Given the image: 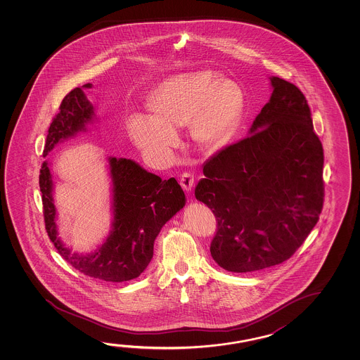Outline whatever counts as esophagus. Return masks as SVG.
<instances>
[{"label": "esophagus", "instance_id": "esophagus-1", "mask_svg": "<svg viewBox=\"0 0 360 360\" xmlns=\"http://www.w3.org/2000/svg\"><path fill=\"white\" fill-rule=\"evenodd\" d=\"M179 183H181V186H182L183 188L186 189L187 192H189V191L192 189V187H193V184H195V176H193L192 173L186 172V173H183L182 176H181Z\"/></svg>", "mask_w": 360, "mask_h": 360}]
</instances>
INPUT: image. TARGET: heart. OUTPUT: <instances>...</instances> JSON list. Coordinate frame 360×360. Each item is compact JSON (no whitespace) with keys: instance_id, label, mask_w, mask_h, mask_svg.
Returning <instances> with one entry per match:
<instances>
[{"instance_id":"obj_1","label":"heart","mask_w":360,"mask_h":360,"mask_svg":"<svg viewBox=\"0 0 360 360\" xmlns=\"http://www.w3.org/2000/svg\"><path fill=\"white\" fill-rule=\"evenodd\" d=\"M245 105V93L235 82L217 80L210 71L186 72L154 90L148 101L152 117L130 119V136L147 155L162 160L177 143L174 129L189 124L198 146L217 149L236 130Z\"/></svg>"}]
</instances>
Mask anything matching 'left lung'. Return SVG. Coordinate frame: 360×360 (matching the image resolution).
Returning a JSON list of instances; mask_svg holds the SVG:
<instances>
[{
    "mask_svg": "<svg viewBox=\"0 0 360 360\" xmlns=\"http://www.w3.org/2000/svg\"><path fill=\"white\" fill-rule=\"evenodd\" d=\"M271 85L251 136L207 160L195 187L217 222L210 251L227 271H259L290 259L323 211L324 150L307 98L280 77Z\"/></svg>",
    "mask_w": 360,
    "mask_h": 360,
    "instance_id": "8db88e82",
    "label": "left lung"
}]
</instances>
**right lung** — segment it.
Listing matches in <instances>:
<instances>
[{"instance_id":"obj_1","label":"right lung","mask_w":360,"mask_h":360,"mask_svg":"<svg viewBox=\"0 0 360 360\" xmlns=\"http://www.w3.org/2000/svg\"><path fill=\"white\" fill-rule=\"evenodd\" d=\"M85 84L84 88H90ZM93 105L83 90L75 88L60 104L49 128L44 157L56 143L74 136L93 118ZM114 186V222L110 236L96 252L71 254L56 237L53 179L48 162L40 169L45 230L63 259L75 270L96 280L123 283L139 276L153 257V245L163 224L184 206V193L174 178L162 181L153 173L125 158H110Z\"/></svg>"}]
</instances>
